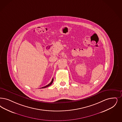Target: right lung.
Returning a JSON list of instances; mask_svg holds the SVG:
<instances>
[{"label": "right lung", "mask_w": 122, "mask_h": 122, "mask_svg": "<svg viewBox=\"0 0 122 122\" xmlns=\"http://www.w3.org/2000/svg\"><path fill=\"white\" fill-rule=\"evenodd\" d=\"M53 81H54V78H53L52 81H51V82L49 83V84H48L47 85H46V86H44V87H42V88H47V87H49V86L50 85H51L52 84V83L53 82Z\"/></svg>", "instance_id": "1"}]
</instances>
